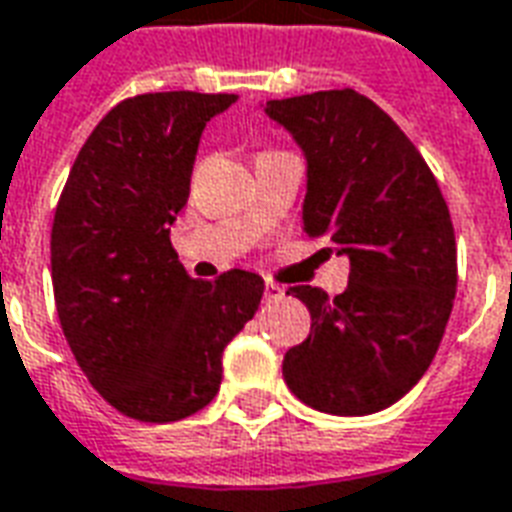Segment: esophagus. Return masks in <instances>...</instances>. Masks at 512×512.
I'll return each instance as SVG.
<instances>
[{
    "mask_svg": "<svg viewBox=\"0 0 512 512\" xmlns=\"http://www.w3.org/2000/svg\"><path fill=\"white\" fill-rule=\"evenodd\" d=\"M283 289L278 283H264V300H281Z\"/></svg>",
    "mask_w": 512,
    "mask_h": 512,
    "instance_id": "34e87169",
    "label": "esophagus"
}]
</instances>
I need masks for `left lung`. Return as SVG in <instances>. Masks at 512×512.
<instances>
[{
  "mask_svg": "<svg viewBox=\"0 0 512 512\" xmlns=\"http://www.w3.org/2000/svg\"><path fill=\"white\" fill-rule=\"evenodd\" d=\"M264 114L305 155L302 231L352 264L349 286L286 294L311 311V335L283 357L302 404L341 417L382 412L434 360L455 300L450 210L423 155L354 89L267 100Z\"/></svg>",
  "mask_w": 512,
  "mask_h": 512,
  "instance_id": "1",
  "label": "left lung"
}]
</instances>
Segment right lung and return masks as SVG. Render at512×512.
Masks as SVG:
<instances>
[{
  "instance_id": "1",
  "label": "right lung",
  "mask_w": 512,
  "mask_h": 512,
  "mask_svg": "<svg viewBox=\"0 0 512 512\" xmlns=\"http://www.w3.org/2000/svg\"><path fill=\"white\" fill-rule=\"evenodd\" d=\"M237 95L152 92L100 119L62 190L51 281L70 352L117 412L174 423L218 395L223 349L259 311L264 281H196L171 248L201 130Z\"/></svg>"
}]
</instances>
